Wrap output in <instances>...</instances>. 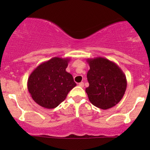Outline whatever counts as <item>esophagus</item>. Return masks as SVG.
<instances>
[{"label": "esophagus", "mask_w": 150, "mask_h": 150, "mask_svg": "<svg viewBox=\"0 0 150 150\" xmlns=\"http://www.w3.org/2000/svg\"><path fill=\"white\" fill-rule=\"evenodd\" d=\"M78 86H79L80 87H81V88H83V87H84V83H83V82L80 83L78 84Z\"/></svg>", "instance_id": "34e87169"}]
</instances>
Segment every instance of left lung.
I'll return each instance as SVG.
<instances>
[{
    "label": "left lung",
    "mask_w": 150,
    "mask_h": 150,
    "mask_svg": "<svg viewBox=\"0 0 150 150\" xmlns=\"http://www.w3.org/2000/svg\"><path fill=\"white\" fill-rule=\"evenodd\" d=\"M90 67L87 79L89 86L86 88L91 103L96 107L107 110L118 104L127 87L125 75L113 62L96 57L87 59Z\"/></svg>",
    "instance_id": "1"
}]
</instances>
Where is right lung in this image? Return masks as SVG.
Here are the masks:
<instances>
[{
  "label": "right lung",
  "mask_w": 150,
  "mask_h": 150,
  "mask_svg": "<svg viewBox=\"0 0 150 150\" xmlns=\"http://www.w3.org/2000/svg\"><path fill=\"white\" fill-rule=\"evenodd\" d=\"M69 58L54 57L39 64L29 76L28 89L38 104L46 109L58 107L76 86L66 71Z\"/></svg>",
  "instance_id": "1"
}]
</instances>
